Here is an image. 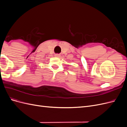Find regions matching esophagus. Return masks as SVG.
<instances>
[{
	"mask_svg": "<svg viewBox=\"0 0 127 127\" xmlns=\"http://www.w3.org/2000/svg\"><path fill=\"white\" fill-rule=\"evenodd\" d=\"M60 56V55H59V54H56V55H55V57H57V58H59Z\"/></svg>",
	"mask_w": 127,
	"mask_h": 127,
	"instance_id": "obj_1",
	"label": "esophagus"
}]
</instances>
